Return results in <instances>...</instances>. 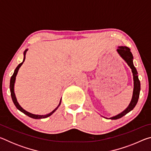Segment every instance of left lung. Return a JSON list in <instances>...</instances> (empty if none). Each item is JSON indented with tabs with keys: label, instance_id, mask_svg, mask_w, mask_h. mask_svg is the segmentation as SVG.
Listing matches in <instances>:
<instances>
[{
	"label": "left lung",
	"instance_id": "left-lung-1",
	"mask_svg": "<svg viewBox=\"0 0 151 151\" xmlns=\"http://www.w3.org/2000/svg\"><path fill=\"white\" fill-rule=\"evenodd\" d=\"M117 52H119L120 56H121V57L123 58L125 61H126L127 65H129L130 66V68H131L132 73L133 74L134 90H133V94H132V100L131 101V103H130L129 106H128L123 112H122L121 113L119 114L118 115L110 118L112 120H116V119L121 118V117L124 116L125 114H127L128 112H129L134 108V106H136V104L137 103L138 100H139L140 91V81L139 78H138V75H137L138 73L137 71L136 68L134 67L133 63H132L133 57H132V55L131 52L130 48H128L127 47H119L118 49H117Z\"/></svg>",
	"mask_w": 151,
	"mask_h": 151
}]
</instances>
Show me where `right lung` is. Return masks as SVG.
Wrapping results in <instances>:
<instances>
[{
	"instance_id": "right-lung-1",
	"label": "right lung",
	"mask_w": 151,
	"mask_h": 151,
	"mask_svg": "<svg viewBox=\"0 0 151 151\" xmlns=\"http://www.w3.org/2000/svg\"><path fill=\"white\" fill-rule=\"evenodd\" d=\"M27 50H26L24 52V59L23 61L21 63H20L19 65L17 66V67L16 68V69L14 70V72L13 73V75L11 76V81H10V91H11V97H12V101H13V103L14 104V105L16 106L17 108L20 111H21L22 112H23L24 114H26V115L29 116L30 118H32V119H45L47 118V117L50 116L51 114H52L54 112L56 111V110L58 109V107L60 106V103L58 104V106L56 108L54 111H52L51 112H50L49 114H45V115H38V114H32V113H30V112H27L24 110L22 108L21 106L19 105V103L17 102V98L16 96H15V94H14V83H15V79H16V76L18 73V71H19V68L21 66V65L23 64V63L24 62V60H25V58H26V53H27ZM61 101V99H60Z\"/></svg>"
}]
</instances>
